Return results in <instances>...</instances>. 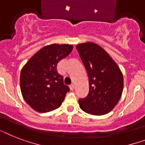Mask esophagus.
Wrapping results in <instances>:
<instances>
[{
    "label": "esophagus",
    "mask_w": 145,
    "mask_h": 145,
    "mask_svg": "<svg viewBox=\"0 0 145 145\" xmlns=\"http://www.w3.org/2000/svg\"><path fill=\"white\" fill-rule=\"evenodd\" d=\"M74 84L70 85V89H71V90H74Z\"/></svg>",
    "instance_id": "1"
}]
</instances>
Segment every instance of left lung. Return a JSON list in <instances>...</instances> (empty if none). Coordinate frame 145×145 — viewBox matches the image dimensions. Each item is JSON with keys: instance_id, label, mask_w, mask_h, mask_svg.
Instances as JSON below:
<instances>
[{"instance_id": "1", "label": "left lung", "mask_w": 145, "mask_h": 145, "mask_svg": "<svg viewBox=\"0 0 145 145\" xmlns=\"http://www.w3.org/2000/svg\"><path fill=\"white\" fill-rule=\"evenodd\" d=\"M89 76V92L79 100L80 109L93 115L109 113L121 97L123 77L119 67L109 54L94 42L76 46Z\"/></svg>"}]
</instances>
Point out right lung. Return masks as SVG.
Wrapping results in <instances>:
<instances>
[{
    "label": "right lung",
    "instance_id": "add662e5",
    "mask_svg": "<svg viewBox=\"0 0 145 145\" xmlns=\"http://www.w3.org/2000/svg\"><path fill=\"white\" fill-rule=\"evenodd\" d=\"M72 49L71 44H49L36 52L22 68L21 91L24 101L35 111L44 113L62 105L69 88L63 83L56 65Z\"/></svg>",
    "mask_w": 145,
    "mask_h": 145
}]
</instances>
